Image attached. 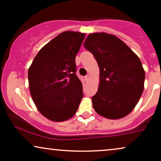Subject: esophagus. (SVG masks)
<instances>
[{
	"label": "esophagus",
	"instance_id": "esophagus-1",
	"mask_svg": "<svg viewBox=\"0 0 161 161\" xmlns=\"http://www.w3.org/2000/svg\"><path fill=\"white\" fill-rule=\"evenodd\" d=\"M89 79H90V75L87 74V76H85V80L86 81V82H87V81H88Z\"/></svg>",
	"mask_w": 161,
	"mask_h": 161
}]
</instances>
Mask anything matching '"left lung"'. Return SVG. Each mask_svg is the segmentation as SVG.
<instances>
[{
    "mask_svg": "<svg viewBox=\"0 0 161 161\" xmlns=\"http://www.w3.org/2000/svg\"><path fill=\"white\" fill-rule=\"evenodd\" d=\"M84 47L99 68L98 91L91 98L93 109L108 119L125 117L144 89L145 70L139 57L123 41L106 32L89 34Z\"/></svg>",
    "mask_w": 161,
    "mask_h": 161,
    "instance_id": "8db88e82",
    "label": "left lung"
}]
</instances>
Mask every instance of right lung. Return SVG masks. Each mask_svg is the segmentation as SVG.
<instances>
[{
	"mask_svg": "<svg viewBox=\"0 0 161 161\" xmlns=\"http://www.w3.org/2000/svg\"><path fill=\"white\" fill-rule=\"evenodd\" d=\"M85 33L65 31L39 50L28 70L29 88L38 111L55 122L74 117L83 97L75 58Z\"/></svg>",
	"mask_w": 161,
	"mask_h": 161,
	"instance_id": "right-lung-1",
	"label": "right lung"
}]
</instances>
